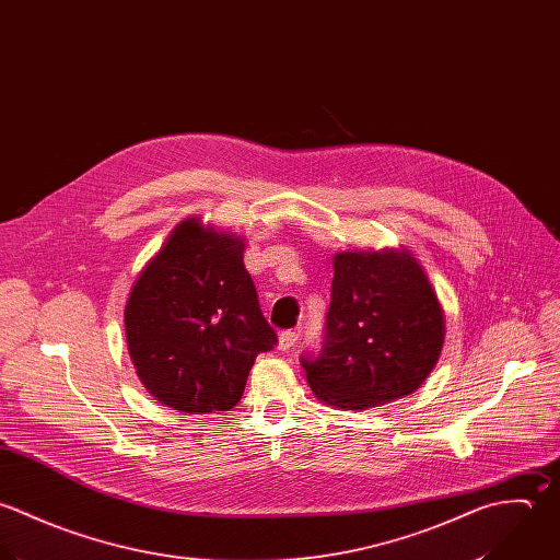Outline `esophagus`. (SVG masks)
<instances>
[{
    "label": "esophagus",
    "mask_w": 560,
    "mask_h": 560,
    "mask_svg": "<svg viewBox=\"0 0 560 560\" xmlns=\"http://www.w3.org/2000/svg\"><path fill=\"white\" fill-rule=\"evenodd\" d=\"M296 341H299V331H292V329L281 331V336H279V348H281V350H290Z\"/></svg>",
    "instance_id": "esophagus-1"
}]
</instances>
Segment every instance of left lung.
<instances>
[{
  "mask_svg": "<svg viewBox=\"0 0 560 560\" xmlns=\"http://www.w3.org/2000/svg\"><path fill=\"white\" fill-rule=\"evenodd\" d=\"M320 352L301 354L314 394L365 409L416 392L444 346V314L422 266L402 250L337 253Z\"/></svg>",
  "mask_w": 560,
  "mask_h": 560,
  "instance_id": "obj_1",
  "label": "left lung"
}]
</instances>
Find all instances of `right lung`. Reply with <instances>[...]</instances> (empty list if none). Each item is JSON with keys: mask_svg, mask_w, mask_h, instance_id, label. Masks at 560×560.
Returning <instances> with one entry per match:
<instances>
[{"mask_svg": "<svg viewBox=\"0 0 560 560\" xmlns=\"http://www.w3.org/2000/svg\"><path fill=\"white\" fill-rule=\"evenodd\" d=\"M242 255L240 237L188 219L129 294L125 337L136 374L175 411L233 409L255 357L277 346Z\"/></svg>", "mask_w": 560, "mask_h": 560, "instance_id": "add662e5", "label": "right lung"}]
</instances>
